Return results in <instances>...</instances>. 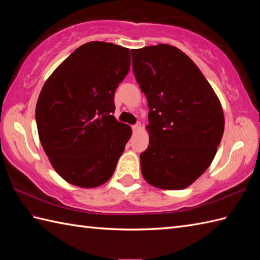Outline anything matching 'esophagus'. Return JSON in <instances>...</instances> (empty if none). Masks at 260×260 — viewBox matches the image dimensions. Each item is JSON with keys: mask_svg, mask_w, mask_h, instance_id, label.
Returning a JSON list of instances; mask_svg holds the SVG:
<instances>
[{"mask_svg": "<svg viewBox=\"0 0 260 260\" xmlns=\"http://www.w3.org/2000/svg\"><path fill=\"white\" fill-rule=\"evenodd\" d=\"M132 129H133L134 133H139V132L141 131V124H140V123H137L136 125L132 126Z\"/></svg>", "mask_w": 260, "mask_h": 260, "instance_id": "obj_1", "label": "esophagus"}]
</instances>
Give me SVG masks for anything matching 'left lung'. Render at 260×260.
Instances as JSON below:
<instances>
[{"label":"left lung","instance_id":"1","mask_svg":"<svg viewBox=\"0 0 260 260\" xmlns=\"http://www.w3.org/2000/svg\"><path fill=\"white\" fill-rule=\"evenodd\" d=\"M150 112V144L141 154L147 183L182 190L213 161L224 131L221 104L197 64L170 45L131 50Z\"/></svg>","mask_w":260,"mask_h":260}]
</instances>
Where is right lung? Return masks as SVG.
Returning a JSON list of instances; mask_svg holds the SVG:
<instances>
[{
    "instance_id": "1",
    "label": "right lung",
    "mask_w": 260,
    "mask_h": 260,
    "mask_svg": "<svg viewBox=\"0 0 260 260\" xmlns=\"http://www.w3.org/2000/svg\"><path fill=\"white\" fill-rule=\"evenodd\" d=\"M127 48L91 41L49 77L36 107L39 139L57 173L80 187L112 178L132 128L114 117V97L128 74Z\"/></svg>"
}]
</instances>
